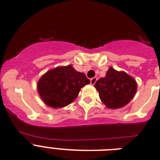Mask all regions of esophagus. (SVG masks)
<instances>
[{
    "mask_svg": "<svg viewBox=\"0 0 160 160\" xmlns=\"http://www.w3.org/2000/svg\"><path fill=\"white\" fill-rule=\"evenodd\" d=\"M96 81H97V78H96V77H93V78L91 79V84L94 85L95 84Z\"/></svg>",
    "mask_w": 160,
    "mask_h": 160,
    "instance_id": "esophagus-1",
    "label": "esophagus"
}]
</instances>
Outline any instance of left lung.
<instances>
[{"label": "left lung", "mask_w": 160, "mask_h": 160, "mask_svg": "<svg viewBox=\"0 0 160 160\" xmlns=\"http://www.w3.org/2000/svg\"><path fill=\"white\" fill-rule=\"evenodd\" d=\"M102 102L108 108H119L128 105L137 91V83L125 72L110 67L105 77L94 84Z\"/></svg>", "instance_id": "8db88e82"}]
</instances>
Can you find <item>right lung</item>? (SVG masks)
<instances>
[{
  "label": "right lung",
  "mask_w": 160,
  "mask_h": 160,
  "mask_svg": "<svg viewBox=\"0 0 160 160\" xmlns=\"http://www.w3.org/2000/svg\"><path fill=\"white\" fill-rule=\"evenodd\" d=\"M88 83L90 80L86 75L69 65L48 71L39 80L37 91L46 105L55 108H62L72 103L80 88Z\"/></svg>",
  "instance_id": "1"
}]
</instances>
